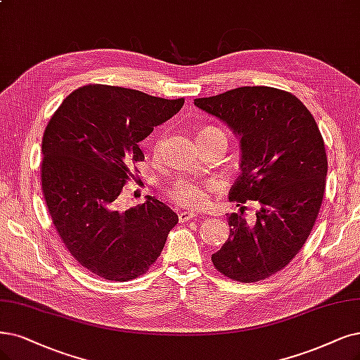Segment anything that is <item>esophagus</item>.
<instances>
[{"instance_id":"1","label":"esophagus","mask_w":360,"mask_h":360,"mask_svg":"<svg viewBox=\"0 0 360 360\" xmlns=\"http://www.w3.org/2000/svg\"><path fill=\"white\" fill-rule=\"evenodd\" d=\"M195 215L191 214V212H179L178 214V221L182 224V222H187L190 219H194Z\"/></svg>"}]
</instances>
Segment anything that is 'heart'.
Here are the masks:
<instances>
[{
	"mask_svg": "<svg viewBox=\"0 0 360 360\" xmlns=\"http://www.w3.org/2000/svg\"><path fill=\"white\" fill-rule=\"evenodd\" d=\"M165 136H158L154 153L158 154L163 148ZM214 187V184L206 179H195V178H179L173 181L166 187V195L173 205H178L184 209H202L209 202V193Z\"/></svg>",
	"mask_w": 360,
	"mask_h": 360,
	"instance_id": "heart-1",
	"label": "heart"
}]
</instances>
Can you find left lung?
Segmentation results:
<instances>
[{
  "instance_id": "8db88e82",
  "label": "left lung",
  "mask_w": 360,
  "mask_h": 360,
  "mask_svg": "<svg viewBox=\"0 0 360 360\" xmlns=\"http://www.w3.org/2000/svg\"><path fill=\"white\" fill-rule=\"evenodd\" d=\"M194 103L240 138L242 175L230 200L259 203L255 224L229 215L230 237L212 262L234 282L264 281L295 258L314 227L328 172L322 133L305 105L281 89L237 87Z\"/></svg>"
}]
</instances>
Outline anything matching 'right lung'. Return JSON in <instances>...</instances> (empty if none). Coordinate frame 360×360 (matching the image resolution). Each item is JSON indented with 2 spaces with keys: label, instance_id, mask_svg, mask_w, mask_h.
<instances>
[{
  "label": "right lung",
  "instance_id": "add662e5",
  "mask_svg": "<svg viewBox=\"0 0 360 360\" xmlns=\"http://www.w3.org/2000/svg\"><path fill=\"white\" fill-rule=\"evenodd\" d=\"M184 105L139 90L89 84L66 96L43 135L41 188L72 258L105 281L148 271L178 215L154 197L120 209V194L143 162L139 142Z\"/></svg>",
  "mask_w": 360,
  "mask_h": 360
}]
</instances>
